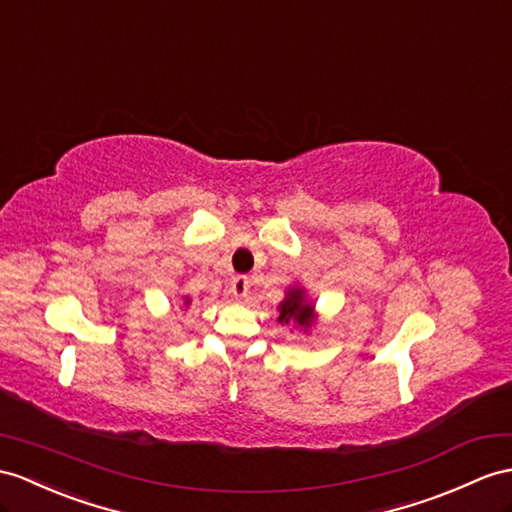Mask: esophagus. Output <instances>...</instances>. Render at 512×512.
<instances>
[{
    "mask_svg": "<svg viewBox=\"0 0 512 512\" xmlns=\"http://www.w3.org/2000/svg\"><path fill=\"white\" fill-rule=\"evenodd\" d=\"M230 291H232V295H234L236 299L247 297V293H249V280H247L245 276H236V278L232 280V284H230Z\"/></svg>",
    "mask_w": 512,
    "mask_h": 512,
    "instance_id": "1",
    "label": "esophagus"
}]
</instances>
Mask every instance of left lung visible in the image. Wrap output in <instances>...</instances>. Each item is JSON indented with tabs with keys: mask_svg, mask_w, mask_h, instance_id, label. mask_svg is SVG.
<instances>
[{
	"mask_svg": "<svg viewBox=\"0 0 512 512\" xmlns=\"http://www.w3.org/2000/svg\"><path fill=\"white\" fill-rule=\"evenodd\" d=\"M278 323L293 326L299 332L308 334L317 326L319 313L315 308V299H310L304 286L293 284L284 291V299L278 304Z\"/></svg>",
	"mask_w": 512,
	"mask_h": 512,
	"instance_id": "obj_1",
	"label": "left lung"
}]
</instances>
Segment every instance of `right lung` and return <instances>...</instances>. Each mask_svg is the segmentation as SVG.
<instances>
[{
	"mask_svg": "<svg viewBox=\"0 0 512 512\" xmlns=\"http://www.w3.org/2000/svg\"><path fill=\"white\" fill-rule=\"evenodd\" d=\"M182 306H191V297L189 295L182 297Z\"/></svg>",
	"mask_w": 512,
	"mask_h": 512,
	"instance_id": "add662e5",
	"label": "right lung"
}]
</instances>
